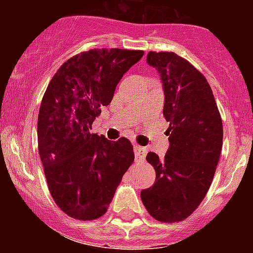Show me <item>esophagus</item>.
<instances>
[{
  "instance_id": "34e87169",
  "label": "esophagus",
  "mask_w": 253,
  "mask_h": 253,
  "mask_svg": "<svg viewBox=\"0 0 253 253\" xmlns=\"http://www.w3.org/2000/svg\"><path fill=\"white\" fill-rule=\"evenodd\" d=\"M134 154H135V160L137 161H143L146 158V154H147V149L142 146H138L135 144L134 146Z\"/></svg>"
}]
</instances>
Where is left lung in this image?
Instances as JSON below:
<instances>
[{
	"label": "left lung",
	"mask_w": 253,
	"mask_h": 253,
	"mask_svg": "<svg viewBox=\"0 0 253 253\" xmlns=\"http://www.w3.org/2000/svg\"><path fill=\"white\" fill-rule=\"evenodd\" d=\"M165 88L163 116L169 148L160 158L149 152L153 186L142 190L147 211L158 222H181L204 200L223 146V123L211 87L200 71L173 51H149Z\"/></svg>",
	"instance_id": "obj_1"
}]
</instances>
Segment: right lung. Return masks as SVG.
Masks as SVG:
<instances>
[{
  "label": "right lung",
  "instance_id": "obj_1",
  "mask_svg": "<svg viewBox=\"0 0 253 253\" xmlns=\"http://www.w3.org/2000/svg\"><path fill=\"white\" fill-rule=\"evenodd\" d=\"M143 50L91 49L69 58L49 82L38 115V148L49 193L62 211L93 220L107 211L134 162L130 140L91 133L116 84Z\"/></svg>",
  "mask_w": 253,
  "mask_h": 253
}]
</instances>
